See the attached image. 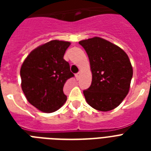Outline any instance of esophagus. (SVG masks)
Masks as SVG:
<instances>
[{
	"label": "esophagus",
	"instance_id": "obj_1",
	"mask_svg": "<svg viewBox=\"0 0 151 151\" xmlns=\"http://www.w3.org/2000/svg\"><path fill=\"white\" fill-rule=\"evenodd\" d=\"M80 75H81L80 72L78 73H76L75 77H76V79H77V80H79V79H80Z\"/></svg>",
	"mask_w": 151,
	"mask_h": 151
}]
</instances>
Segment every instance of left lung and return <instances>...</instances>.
Instances as JSON below:
<instances>
[{
  "label": "left lung",
  "mask_w": 151,
  "mask_h": 151,
  "mask_svg": "<svg viewBox=\"0 0 151 151\" xmlns=\"http://www.w3.org/2000/svg\"><path fill=\"white\" fill-rule=\"evenodd\" d=\"M79 44L89 59L92 84L83 93L92 108L109 111L120 105L129 93L133 74L128 55L116 45L99 37Z\"/></svg>",
  "instance_id": "8db88e82"
}]
</instances>
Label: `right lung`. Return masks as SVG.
Listing matches in <instances>:
<instances>
[{"instance_id": "add662e5", "label": "right lung", "mask_w": 151, "mask_h": 151, "mask_svg": "<svg viewBox=\"0 0 151 151\" xmlns=\"http://www.w3.org/2000/svg\"><path fill=\"white\" fill-rule=\"evenodd\" d=\"M70 45L68 41L53 40L32 51L20 69L21 86L27 99L42 112L52 113L63 105V86L73 77L63 59Z\"/></svg>"}]
</instances>
